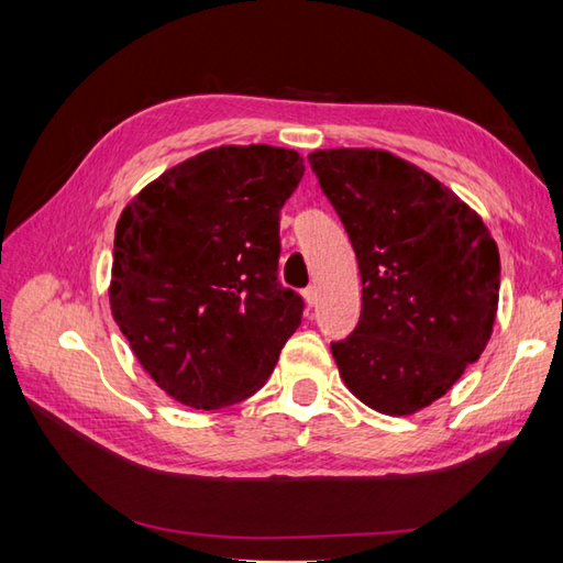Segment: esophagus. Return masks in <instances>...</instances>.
<instances>
[{"mask_svg":"<svg viewBox=\"0 0 563 563\" xmlns=\"http://www.w3.org/2000/svg\"><path fill=\"white\" fill-rule=\"evenodd\" d=\"M307 305H314L317 302V285H307V288L302 290Z\"/></svg>","mask_w":563,"mask_h":563,"instance_id":"obj_1","label":"esophagus"}]
</instances>
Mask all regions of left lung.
Listing matches in <instances>:
<instances>
[{
    "instance_id": "left-lung-1",
    "label": "left lung",
    "mask_w": 563,
    "mask_h": 563,
    "mask_svg": "<svg viewBox=\"0 0 563 563\" xmlns=\"http://www.w3.org/2000/svg\"><path fill=\"white\" fill-rule=\"evenodd\" d=\"M309 166L355 251L363 309L331 343L357 399L409 416L440 399L492 339L500 258L482 218L382 150H317Z\"/></svg>"
}]
</instances>
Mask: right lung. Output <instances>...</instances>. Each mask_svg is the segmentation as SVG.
Wrapping results in <instances>:
<instances>
[{
	"mask_svg": "<svg viewBox=\"0 0 563 563\" xmlns=\"http://www.w3.org/2000/svg\"><path fill=\"white\" fill-rule=\"evenodd\" d=\"M302 174L292 150L214 147L164 172L118 220L111 312L176 401H244L302 324L305 300L278 280L280 210Z\"/></svg>",
	"mask_w": 563,
	"mask_h": 563,
	"instance_id": "obj_1",
	"label": "right lung"
}]
</instances>
